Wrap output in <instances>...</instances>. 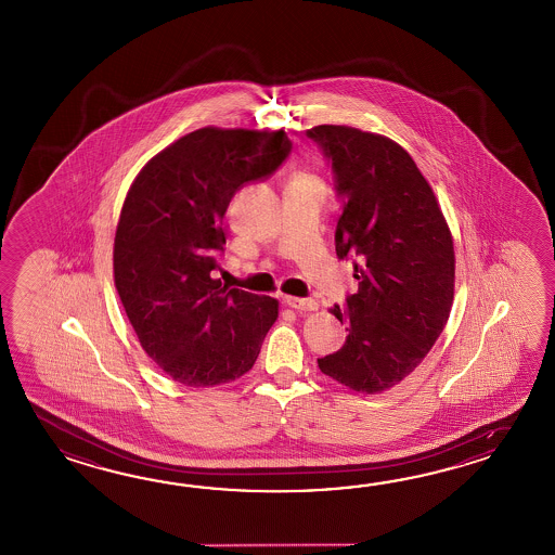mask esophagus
<instances>
[{"label": "esophagus", "mask_w": 555, "mask_h": 555, "mask_svg": "<svg viewBox=\"0 0 555 555\" xmlns=\"http://www.w3.org/2000/svg\"><path fill=\"white\" fill-rule=\"evenodd\" d=\"M283 304L287 307H292L295 311H315L318 309V301L313 299H301V297H285Z\"/></svg>", "instance_id": "esophagus-1"}]
</instances>
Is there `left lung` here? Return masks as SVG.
<instances>
[{"label": "left lung", "instance_id": "left-lung-1", "mask_svg": "<svg viewBox=\"0 0 555 555\" xmlns=\"http://www.w3.org/2000/svg\"><path fill=\"white\" fill-rule=\"evenodd\" d=\"M307 137L330 158L345 198L337 256L361 260L353 273L359 292L347 297V309H330L349 335L318 365L349 390L377 395L409 377L444 330L454 242L435 192L401 144L345 125H319Z\"/></svg>", "mask_w": 555, "mask_h": 555}]
</instances>
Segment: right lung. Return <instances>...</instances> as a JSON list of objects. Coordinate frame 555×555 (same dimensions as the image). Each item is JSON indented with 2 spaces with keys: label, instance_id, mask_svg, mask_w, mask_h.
<instances>
[{
  "label": "right lung",
  "instance_id": "right-lung-1",
  "mask_svg": "<svg viewBox=\"0 0 555 555\" xmlns=\"http://www.w3.org/2000/svg\"><path fill=\"white\" fill-rule=\"evenodd\" d=\"M292 151L285 130L204 127L154 154L118 218L113 275L142 349L168 377L206 389L246 375L280 304L214 280L240 186Z\"/></svg>",
  "mask_w": 555,
  "mask_h": 555
}]
</instances>
